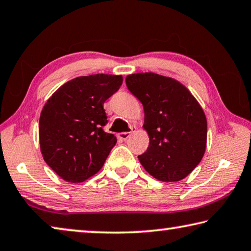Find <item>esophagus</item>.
<instances>
[{
	"mask_svg": "<svg viewBox=\"0 0 251 251\" xmlns=\"http://www.w3.org/2000/svg\"><path fill=\"white\" fill-rule=\"evenodd\" d=\"M134 131H135V126H131V132H121V133H119L118 135H119V138L122 139V140H126V139L130 138V135L132 134Z\"/></svg>",
	"mask_w": 251,
	"mask_h": 251,
	"instance_id": "34e87169",
	"label": "esophagus"
}]
</instances>
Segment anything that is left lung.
<instances>
[{"label":"left lung","instance_id":"left-lung-1","mask_svg":"<svg viewBox=\"0 0 251 251\" xmlns=\"http://www.w3.org/2000/svg\"><path fill=\"white\" fill-rule=\"evenodd\" d=\"M145 110L149 147L139 161L153 178L180 181L200 163L207 145V119L191 92L169 76L152 72L126 77Z\"/></svg>","mask_w":251,"mask_h":251}]
</instances>
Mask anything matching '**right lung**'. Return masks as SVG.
<instances>
[{
    "mask_svg": "<svg viewBox=\"0 0 251 251\" xmlns=\"http://www.w3.org/2000/svg\"><path fill=\"white\" fill-rule=\"evenodd\" d=\"M122 75H92L68 81L52 94L40 116L44 161L68 182H83L103 167L116 135L104 132L103 103L120 89Z\"/></svg>",
    "mask_w": 251,
    "mask_h": 251,
    "instance_id": "1",
    "label": "right lung"
}]
</instances>
